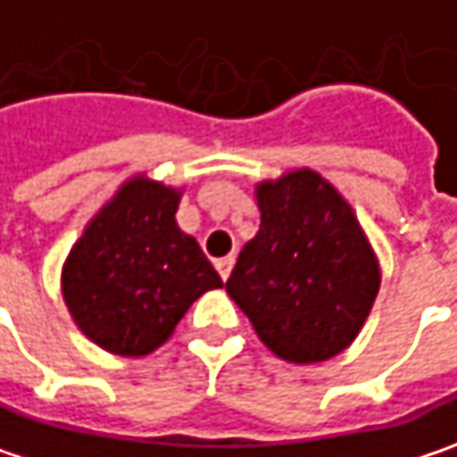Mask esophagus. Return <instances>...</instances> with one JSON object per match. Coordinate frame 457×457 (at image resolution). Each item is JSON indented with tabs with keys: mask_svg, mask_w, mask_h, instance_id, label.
Returning <instances> with one entry per match:
<instances>
[{
	"mask_svg": "<svg viewBox=\"0 0 457 457\" xmlns=\"http://www.w3.org/2000/svg\"><path fill=\"white\" fill-rule=\"evenodd\" d=\"M215 268H218V276L226 280V278L231 276V268H234V257L228 254V257H220V260H215Z\"/></svg>",
	"mask_w": 457,
	"mask_h": 457,
	"instance_id": "esophagus-1",
	"label": "esophagus"
}]
</instances>
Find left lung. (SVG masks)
Masks as SVG:
<instances>
[{
	"mask_svg": "<svg viewBox=\"0 0 457 457\" xmlns=\"http://www.w3.org/2000/svg\"><path fill=\"white\" fill-rule=\"evenodd\" d=\"M257 237L226 280L260 341L294 364L325 361L372 310L379 268L351 208L310 169L265 181Z\"/></svg>",
	"mask_w": 457,
	"mask_h": 457,
	"instance_id": "8db88e82",
	"label": "left lung"
}]
</instances>
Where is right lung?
Listing matches in <instances>:
<instances>
[{
  "instance_id": "obj_1",
  "label": "right lung",
  "mask_w": 457,
  "mask_h": 457,
  "mask_svg": "<svg viewBox=\"0 0 457 457\" xmlns=\"http://www.w3.org/2000/svg\"><path fill=\"white\" fill-rule=\"evenodd\" d=\"M177 205L174 189L132 179L72 246L62 273L64 302L101 348L145 356L197 296L223 286L200 245L179 231Z\"/></svg>"
}]
</instances>
